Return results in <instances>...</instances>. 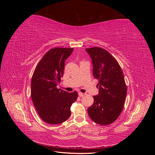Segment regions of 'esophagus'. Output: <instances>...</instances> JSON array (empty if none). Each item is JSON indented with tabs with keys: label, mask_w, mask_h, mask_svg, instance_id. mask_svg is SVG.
<instances>
[{
	"label": "esophagus",
	"mask_w": 155,
	"mask_h": 155,
	"mask_svg": "<svg viewBox=\"0 0 155 155\" xmlns=\"http://www.w3.org/2000/svg\"><path fill=\"white\" fill-rule=\"evenodd\" d=\"M78 95H79V96H80V97H83V96H84L85 95V94L82 93V92H79V93H78Z\"/></svg>",
	"instance_id": "34e87169"
}]
</instances>
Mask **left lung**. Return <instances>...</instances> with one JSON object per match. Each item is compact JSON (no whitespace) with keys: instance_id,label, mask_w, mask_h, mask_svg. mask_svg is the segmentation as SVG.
<instances>
[{"instance_id":"obj_1","label":"left lung","mask_w":155,"mask_h":155,"mask_svg":"<svg viewBox=\"0 0 155 155\" xmlns=\"http://www.w3.org/2000/svg\"><path fill=\"white\" fill-rule=\"evenodd\" d=\"M85 50L92 59L93 76L98 80L99 87L98 94L93 96L94 104L88 108V114L95 123L109 125L123 110L127 96L124 74L117 61L104 48Z\"/></svg>"}]
</instances>
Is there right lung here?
I'll return each instance as SVG.
<instances>
[{"mask_svg": "<svg viewBox=\"0 0 155 155\" xmlns=\"http://www.w3.org/2000/svg\"><path fill=\"white\" fill-rule=\"evenodd\" d=\"M74 48H55L46 53L37 65L31 82V96L35 109L45 122L57 125L69 118L70 107L78 98L57 86L63 76L64 62Z\"/></svg>", "mask_w": 155, "mask_h": 155, "instance_id": "1", "label": "right lung"}]
</instances>
